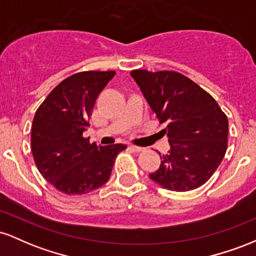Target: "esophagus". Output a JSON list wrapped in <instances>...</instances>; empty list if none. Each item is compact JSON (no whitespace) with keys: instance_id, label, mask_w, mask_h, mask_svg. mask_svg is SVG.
<instances>
[{"instance_id":"1","label":"esophagus","mask_w":256,"mask_h":256,"mask_svg":"<svg viewBox=\"0 0 256 256\" xmlns=\"http://www.w3.org/2000/svg\"><path fill=\"white\" fill-rule=\"evenodd\" d=\"M130 148L132 149V150L136 152H143V150H144V148H142V146H134V144H131V146H130Z\"/></svg>"}]
</instances>
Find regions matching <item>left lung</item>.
<instances>
[{
  "label": "left lung",
  "instance_id": "left-lung-1",
  "mask_svg": "<svg viewBox=\"0 0 256 256\" xmlns=\"http://www.w3.org/2000/svg\"><path fill=\"white\" fill-rule=\"evenodd\" d=\"M130 74L160 124H167L162 131L170 152L149 177L172 192L204 185L226 152L228 116L207 91L180 73L134 70Z\"/></svg>",
  "mask_w": 256,
  "mask_h": 256
}]
</instances>
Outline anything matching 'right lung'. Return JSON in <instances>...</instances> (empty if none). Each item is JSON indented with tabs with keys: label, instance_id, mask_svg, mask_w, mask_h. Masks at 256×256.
Returning a JSON list of instances; mask_svg holds the SVG:
<instances>
[{
	"label": "right lung",
	"instance_id": "add662e5",
	"mask_svg": "<svg viewBox=\"0 0 256 256\" xmlns=\"http://www.w3.org/2000/svg\"><path fill=\"white\" fill-rule=\"evenodd\" d=\"M114 71L79 72L61 82L34 114L31 149L38 171L66 195H83L107 183L125 144L98 146L83 134L100 92Z\"/></svg>",
	"mask_w": 256,
	"mask_h": 256
}]
</instances>
